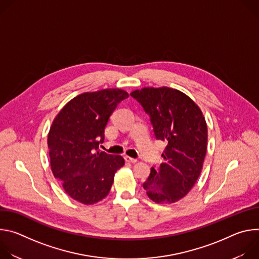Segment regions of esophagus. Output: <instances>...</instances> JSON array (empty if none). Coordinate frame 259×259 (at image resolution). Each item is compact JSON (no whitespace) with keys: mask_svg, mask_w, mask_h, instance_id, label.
<instances>
[{"mask_svg":"<svg viewBox=\"0 0 259 259\" xmlns=\"http://www.w3.org/2000/svg\"><path fill=\"white\" fill-rule=\"evenodd\" d=\"M124 159H125V161H126V162H129V163H136V162H137V160H136V159L131 158V157H128V156H125V157H124Z\"/></svg>","mask_w":259,"mask_h":259,"instance_id":"1","label":"esophagus"}]
</instances>
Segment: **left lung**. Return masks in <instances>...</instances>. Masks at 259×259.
I'll list each match as a JSON object with an SVG mask.
<instances>
[{
    "mask_svg": "<svg viewBox=\"0 0 259 259\" xmlns=\"http://www.w3.org/2000/svg\"><path fill=\"white\" fill-rule=\"evenodd\" d=\"M131 96L150 116L155 136L167 143L164 163L153 167L143 189L156 203L171 204L186 196L200 176L207 152V125L199 106L179 90L143 88Z\"/></svg>",
    "mask_w": 259,
    "mask_h": 259,
    "instance_id": "8db88e82",
    "label": "left lung"
}]
</instances>
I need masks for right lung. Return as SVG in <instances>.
Returning a JSON list of instances; mask_svg holds the SVG:
<instances>
[{"label":"right lung","instance_id":"right-lung-1","mask_svg":"<svg viewBox=\"0 0 259 259\" xmlns=\"http://www.w3.org/2000/svg\"><path fill=\"white\" fill-rule=\"evenodd\" d=\"M121 89L87 92L72 98L54 119L48 134L51 170L65 193L91 205L104 199L124 165L121 156L99 152L117 105L128 98Z\"/></svg>","mask_w":259,"mask_h":259}]
</instances>
